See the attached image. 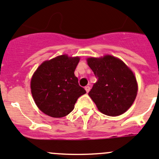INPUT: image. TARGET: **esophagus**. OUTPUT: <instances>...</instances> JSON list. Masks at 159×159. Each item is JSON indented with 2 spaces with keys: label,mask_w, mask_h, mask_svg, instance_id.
Listing matches in <instances>:
<instances>
[{
  "label": "esophagus",
  "mask_w": 159,
  "mask_h": 159,
  "mask_svg": "<svg viewBox=\"0 0 159 159\" xmlns=\"http://www.w3.org/2000/svg\"><path fill=\"white\" fill-rule=\"evenodd\" d=\"M90 87H88V86L85 87V90H86V92H87V93H88V92L90 91Z\"/></svg>",
  "instance_id": "obj_1"
}]
</instances>
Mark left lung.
Segmentation results:
<instances>
[{"mask_svg": "<svg viewBox=\"0 0 159 159\" xmlns=\"http://www.w3.org/2000/svg\"><path fill=\"white\" fill-rule=\"evenodd\" d=\"M97 82L89 92L101 113L118 116L126 112L134 102L138 84L133 71L119 58L110 54L87 58Z\"/></svg>", "mask_w": 159, "mask_h": 159, "instance_id": "left-lung-1", "label": "left lung"}]
</instances>
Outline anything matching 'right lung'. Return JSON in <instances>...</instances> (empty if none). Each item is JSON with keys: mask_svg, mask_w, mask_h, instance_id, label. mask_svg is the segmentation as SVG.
I'll list each match as a JSON object with an SVG mask.
<instances>
[{"mask_svg": "<svg viewBox=\"0 0 159 159\" xmlns=\"http://www.w3.org/2000/svg\"><path fill=\"white\" fill-rule=\"evenodd\" d=\"M80 59L78 56L58 55L42 62L33 74L31 93L42 112L53 118L66 116L77 99L86 93L74 74Z\"/></svg>", "mask_w": 159, "mask_h": 159, "instance_id": "right-lung-1", "label": "right lung"}]
</instances>
